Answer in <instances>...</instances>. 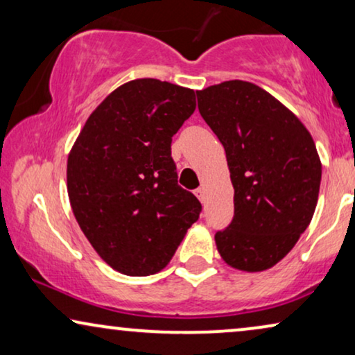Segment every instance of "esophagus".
Returning a JSON list of instances; mask_svg holds the SVG:
<instances>
[{
  "label": "esophagus",
  "instance_id": "esophagus-1",
  "mask_svg": "<svg viewBox=\"0 0 355 355\" xmlns=\"http://www.w3.org/2000/svg\"><path fill=\"white\" fill-rule=\"evenodd\" d=\"M196 196H197V198H198V200H200V202H205V187H198L197 189V191H196Z\"/></svg>",
  "mask_w": 355,
  "mask_h": 355
}]
</instances>
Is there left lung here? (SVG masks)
Here are the masks:
<instances>
[{
    "label": "left lung",
    "instance_id": "1",
    "mask_svg": "<svg viewBox=\"0 0 355 355\" xmlns=\"http://www.w3.org/2000/svg\"><path fill=\"white\" fill-rule=\"evenodd\" d=\"M198 111L226 152L234 216L215 234L227 265L263 271L283 260L312 221L322 163L305 125L268 92L227 80L197 92Z\"/></svg>",
    "mask_w": 355,
    "mask_h": 355
}]
</instances>
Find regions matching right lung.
<instances>
[{
	"instance_id": "obj_1",
	"label": "right lung",
	"mask_w": 355,
	"mask_h": 355,
	"mask_svg": "<svg viewBox=\"0 0 355 355\" xmlns=\"http://www.w3.org/2000/svg\"><path fill=\"white\" fill-rule=\"evenodd\" d=\"M196 111L193 90L135 79L89 116L67 158V193L92 247L119 273L168 265L200 202L178 186L173 135Z\"/></svg>"
}]
</instances>
